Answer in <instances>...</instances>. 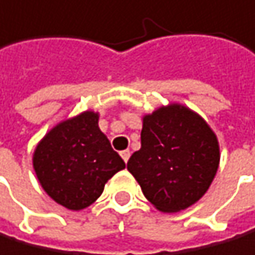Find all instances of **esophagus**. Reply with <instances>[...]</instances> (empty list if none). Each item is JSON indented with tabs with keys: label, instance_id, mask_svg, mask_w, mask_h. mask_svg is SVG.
Returning <instances> with one entry per match:
<instances>
[{
	"label": "esophagus",
	"instance_id": "1",
	"mask_svg": "<svg viewBox=\"0 0 255 255\" xmlns=\"http://www.w3.org/2000/svg\"><path fill=\"white\" fill-rule=\"evenodd\" d=\"M120 155H121V157H123V160H125V162H128V160H129V157H130V151H129V149H125V151H121V152H120Z\"/></svg>",
	"mask_w": 255,
	"mask_h": 255
}]
</instances>
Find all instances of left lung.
<instances>
[{"instance_id": "obj_1", "label": "left lung", "mask_w": 255, "mask_h": 255, "mask_svg": "<svg viewBox=\"0 0 255 255\" xmlns=\"http://www.w3.org/2000/svg\"><path fill=\"white\" fill-rule=\"evenodd\" d=\"M141 121V148L130 155L128 171L159 212L192 207L217 176V134L198 112L181 103L160 106Z\"/></svg>"}]
</instances>
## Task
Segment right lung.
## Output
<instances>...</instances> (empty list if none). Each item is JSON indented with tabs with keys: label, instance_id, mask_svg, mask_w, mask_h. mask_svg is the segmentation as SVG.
I'll return each mask as SVG.
<instances>
[{
	"label": "right lung",
	"instance_id": "obj_1",
	"mask_svg": "<svg viewBox=\"0 0 255 255\" xmlns=\"http://www.w3.org/2000/svg\"><path fill=\"white\" fill-rule=\"evenodd\" d=\"M100 114L84 111L62 120L37 143L32 166L45 193L68 210H84L101 196L104 185L125 168L98 126Z\"/></svg>",
	"mask_w": 255,
	"mask_h": 255
}]
</instances>
